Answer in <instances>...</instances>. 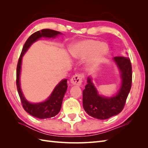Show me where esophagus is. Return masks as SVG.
I'll list each match as a JSON object with an SVG mask.
<instances>
[{
	"label": "esophagus",
	"instance_id": "esophagus-1",
	"mask_svg": "<svg viewBox=\"0 0 148 148\" xmlns=\"http://www.w3.org/2000/svg\"><path fill=\"white\" fill-rule=\"evenodd\" d=\"M83 77L80 74H77L74 75L73 77L71 78L70 82L71 83L75 85V86H80L82 83V79Z\"/></svg>",
	"mask_w": 148,
	"mask_h": 148
}]
</instances>
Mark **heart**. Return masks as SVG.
Listing matches in <instances>:
<instances>
[{
	"instance_id": "b5f03b06",
	"label": "heart",
	"mask_w": 148,
	"mask_h": 148,
	"mask_svg": "<svg viewBox=\"0 0 148 148\" xmlns=\"http://www.w3.org/2000/svg\"><path fill=\"white\" fill-rule=\"evenodd\" d=\"M70 52L74 58L78 59H86L89 56L88 65L95 69L104 59L108 52V47L106 44L99 42L97 40L85 39L71 45Z\"/></svg>"
}]
</instances>
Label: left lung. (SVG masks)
<instances>
[{"label":"left lung","instance_id":"8db88e82","mask_svg":"<svg viewBox=\"0 0 148 148\" xmlns=\"http://www.w3.org/2000/svg\"><path fill=\"white\" fill-rule=\"evenodd\" d=\"M113 60L120 72V88L112 97L100 95L89 77L87 84L83 91V106L85 112L91 117L100 119H108L119 114L123 110L132 87V68L128 57H115Z\"/></svg>","mask_w":148,"mask_h":148}]
</instances>
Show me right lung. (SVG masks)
I'll use <instances>...</instances> for the list:
<instances>
[{
  "label": "right lung",
  "mask_w": 148,
  "mask_h": 148,
  "mask_svg": "<svg viewBox=\"0 0 148 148\" xmlns=\"http://www.w3.org/2000/svg\"><path fill=\"white\" fill-rule=\"evenodd\" d=\"M62 34L59 31L49 29H43L31 34L26 40L22 49L21 55L18 62L16 67V87L22 106L26 112L33 117L44 119L54 117L59 114L60 110L62 101L67 89V79H62L53 89L47 99L44 102L39 103H31L28 101L25 97L20 86V73L21 69L22 58L26 52L31 46V44L41 38H55L58 35Z\"/></svg>",
  "instance_id": "add662e5"
}]
</instances>
